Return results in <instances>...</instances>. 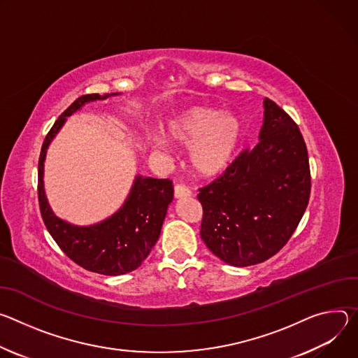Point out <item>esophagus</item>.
Returning <instances> with one entry per match:
<instances>
[{"label": "esophagus", "instance_id": "esophagus-1", "mask_svg": "<svg viewBox=\"0 0 358 358\" xmlns=\"http://www.w3.org/2000/svg\"><path fill=\"white\" fill-rule=\"evenodd\" d=\"M192 194V190L186 187L185 185H176L175 186V197L176 199H182V197H187Z\"/></svg>", "mask_w": 358, "mask_h": 358}]
</instances>
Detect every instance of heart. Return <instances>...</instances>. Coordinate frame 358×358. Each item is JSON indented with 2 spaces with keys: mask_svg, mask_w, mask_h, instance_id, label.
Returning <instances> with one entry per match:
<instances>
[{
  "mask_svg": "<svg viewBox=\"0 0 358 358\" xmlns=\"http://www.w3.org/2000/svg\"><path fill=\"white\" fill-rule=\"evenodd\" d=\"M165 135L172 143L190 145L189 162L197 175L213 176L233 161L241 143L242 127L234 115L196 106L172 119ZM153 148L161 149L162 142L155 141Z\"/></svg>",
  "mask_w": 358,
  "mask_h": 358,
  "instance_id": "1",
  "label": "heart"
}]
</instances>
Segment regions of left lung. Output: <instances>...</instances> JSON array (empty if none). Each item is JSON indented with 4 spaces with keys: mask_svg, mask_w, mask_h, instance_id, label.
<instances>
[{
    "mask_svg": "<svg viewBox=\"0 0 358 358\" xmlns=\"http://www.w3.org/2000/svg\"><path fill=\"white\" fill-rule=\"evenodd\" d=\"M259 143L243 150L222 176L201 187V237L227 264L246 267L279 252L310 199V166L293 119L266 98Z\"/></svg>",
    "mask_w": 358,
    "mask_h": 358,
    "instance_id": "8db88e82",
    "label": "left lung"
}]
</instances>
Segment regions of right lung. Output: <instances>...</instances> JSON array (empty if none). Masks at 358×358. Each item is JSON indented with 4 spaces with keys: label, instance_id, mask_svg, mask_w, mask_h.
Listing matches in <instances>:
<instances>
[{
    "label": "right lung",
    "instance_id": "right-lung-1",
    "mask_svg": "<svg viewBox=\"0 0 358 358\" xmlns=\"http://www.w3.org/2000/svg\"><path fill=\"white\" fill-rule=\"evenodd\" d=\"M113 94L79 96L57 119L45 136L38 161V202L43 220L61 250L81 267L105 274L121 275L138 268L159 239L173 199L169 179L136 176L125 203L110 217L91 226H75L55 216L44 189V162L47 149L65 124L66 117L85 103L102 101Z\"/></svg>",
    "mask_w": 358,
    "mask_h": 358
}]
</instances>
